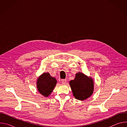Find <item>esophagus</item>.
<instances>
[{"label":"esophagus","mask_w":127,"mask_h":127,"mask_svg":"<svg viewBox=\"0 0 127 127\" xmlns=\"http://www.w3.org/2000/svg\"><path fill=\"white\" fill-rule=\"evenodd\" d=\"M67 82V80L65 79H62L61 80V82L62 83V84H65Z\"/></svg>","instance_id":"esophagus-1"}]
</instances>
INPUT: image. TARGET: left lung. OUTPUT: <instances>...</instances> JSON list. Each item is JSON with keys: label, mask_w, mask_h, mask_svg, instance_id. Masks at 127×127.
Returning a JSON list of instances; mask_svg holds the SVG:
<instances>
[{"label": "left lung", "mask_w": 127, "mask_h": 127, "mask_svg": "<svg viewBox=\"0 0 127 127\" xmlns=\"http://www.w3.org/2000/svg\"><path fill=\"white\" fill-rule=\"evenodd\" d=\"M72 94L74 97L79 100L89 98L94 91L93 78L79 72L75 74L74 79L69 81Z\"/></svg>", "instance_id": "obj_1"}]
</instances>
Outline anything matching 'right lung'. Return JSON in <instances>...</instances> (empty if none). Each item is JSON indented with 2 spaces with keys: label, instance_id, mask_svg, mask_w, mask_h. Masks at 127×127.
Returning a JSON list of instances; mask_svg holds the SVG:
<instances>
[{
  "label": "right lung",
  "instance_id": "obj_1",
  "mask_svg": "<svg viewBox=\"0 0 127 127\" xmlns=\"http://www.w3.org/2000/svg\"><path fill=\"white\" fill-rule=\"evenodd\" d=\"M56 79L51 76L48 72H44L37 80V88L39 93L44 96L48 97L56 85Z\"/></svg>",
  "mask_w": 127,
  "mask_h": 127
}]
</instances>
